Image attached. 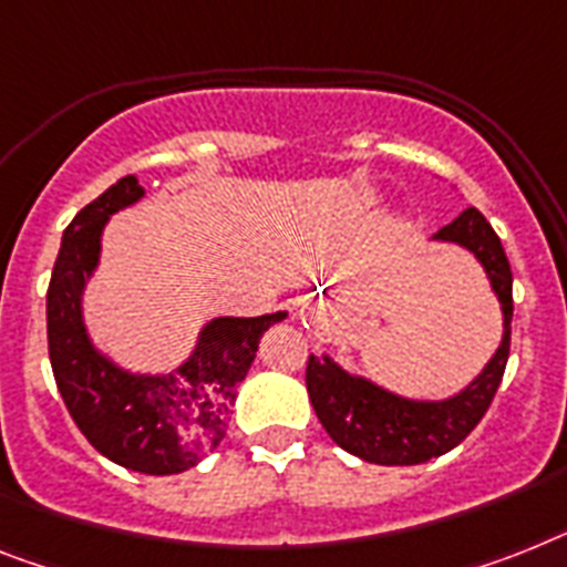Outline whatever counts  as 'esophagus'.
Listing matches in <instances>:
<instances>
[{
  "label": "esophagus",
  "instance_id": "34e87169",
  "mask_svg": "<svg viewBox=\"0 0 567 567\" xmlns=\"http://www.w3.org/2000/svg\"><path fill=\"white\" fill-rule=\"evenodd\" d=\"M303 316H307V321H310V324H318V327L330 321V312H327V307L318 301L307 303V307H303Z\"/></svg>",
  "mask_w": 567,
  "mask_h": 567
}]
</instances>
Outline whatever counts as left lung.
I'll use <instances>...</instances> for the list:
<instances>
[{"instance_id": "1", "label": "left lung", "mask_w": 567, "mask_h": 567, "mask_svg": "<svg viewBox=\"0 0 567 567\" xmlns=\"http://www.w3.org/2000/svg\"><path fill=\"white\" fill-rule=\"evenodd\" d=\"M432 240L470 251L502 307V344L470 385L443 400H414L341 368L327 353L310 357L307 364V394L324 432L344 452L379 466H414L452 452L481 423L507 368L513 272L498 234L478 208H466L461 217L432 234Z\"/></svg>"}]
</instances>
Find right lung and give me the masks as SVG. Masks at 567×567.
I'll use <instances>...</instances> for the list:
<instances>
[{"label": "right lung", "mask_w": 567, "mask_h": 567, "mask_svg": "<svg viewBox=\"0 0 567 567\" xmlns=\"http://www.w3.org/2000/svg\"><path fill=\"white\" fill-rule=\"evenodd\" d=\"M142 196L138 179L124 176L63 231L45 298L49 357L65 409L101 455L144 475H176L223 443L260 336L287 312L210 318L190 357L165 373L130 371L104 353L89 333L83 292L101 264L106 223Z\"/></svg>", "instance_id": "obj_1"}]
</instances>
